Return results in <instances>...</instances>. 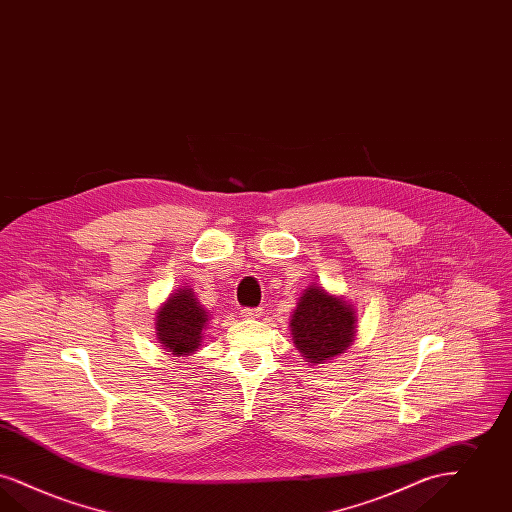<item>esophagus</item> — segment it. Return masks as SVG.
Instances as JSON below:
<instances>
[{
    "mask_svg": "<svg viewBox=\"0 0 512 512\" xmlns=\"http://www.w3.org/2000/svg\"><path fill=\"white\" fill-rule=\"evenodd\" d=\"M263 312L261 308H242V316L244 318H259Z\"/></svg>",
    "mask_w": 512,
    "mask_h": 512,
    "instance_id": "esophagus-1",
    "label": "esophagus"
}]
</instances>
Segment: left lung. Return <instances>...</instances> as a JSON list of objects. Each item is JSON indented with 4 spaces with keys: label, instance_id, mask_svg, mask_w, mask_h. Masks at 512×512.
Instances as JSON below:
<instances>
[{
    "label": "left lung",
    "instance_id": "8db88e82",
    "mask_svg": "<svg viewBox=\"0 0 512 512\" xmlns=\"http://www.w3.org/2000/svg\"><path fill=\"white\" fill-rule=\"evenodd\" d=\"M295 345L310 364H322L352 345L354 310L343 299L310 286L291 318Z\"/></svg>",
    "mask_w": 512,
    "mask_h": 512
}]
</instances>
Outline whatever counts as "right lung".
<instances>
[{
    "instance_id": "add662e5",
    "label": "right lung",
    "mask_w": 512,
    "mask_h": 512,
    "mask_svg": "<svg viewBox=\"0 0 512 512\" xmlns=\"http://www.w3.org/2000/svg\"><path fill=\"white\" fill-rule=\"evenodd\" d=\"M205 322L207 312L198 305L192 291L184 287L160 308L156 331L167 352L181 356L198 348Z\"/></svg>"
}]
</instances>
